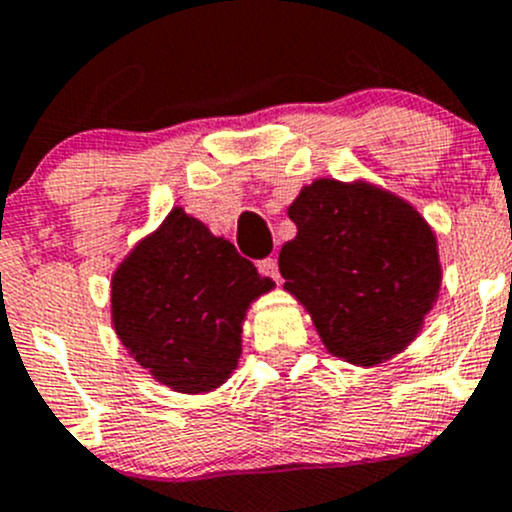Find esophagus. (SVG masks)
<instances>
[{
	"mask_svg": "<svg viewBox=\"0 0 512 512\" xmlns=\"http://www.w3.org/2000/svg\"><path fill=\"white\" fill-rule=\"evenodd\" d=\"M257 270H260V275L272 277V280L280 282V267H277V260H275V257H267V260L257 262Z\"/></svg>",
	"mask_w": 512,
	"mask_h": 512,
	"instance_id": "obj_1",
	"label": "esophagus"
}]
</instances>
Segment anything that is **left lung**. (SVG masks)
<instances>
[{
  "label": "left lung",
  "mask_w": 512,
  "mask_h": 512,
  "mask_svg": "<svg viewBox=\"0 0 512 512\" xmlns=\"http://www.w3.org/2000/svg\"><path fill=\"white\" fill-rule=\"evenodd\" d=\"M285 289L304 304L329 354L374 366L404 352L441 289L438 242L414 205L356 180L319 178L289 205Z\"/></svg>",
  "instance_id": "obj_1"
}]
</instances>
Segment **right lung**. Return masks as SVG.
<instances>
[{
	"mask_svg": "<svg viewBox=\"0 0 512 512\" xmlns=\"http://www.w3.org/2000/svg\"><path fill=\"white\" fill-rule=\"evenodd\" d=\"M272 287L230 240L173 208L113 272V329L160 384L208 394L235 371L247 309Z\"/></svg>",
	"mask_w": 512,
	"mask_h": 512,
	"instance_id": "obj_1",
	"label": "right lung"
}]
</instances>
